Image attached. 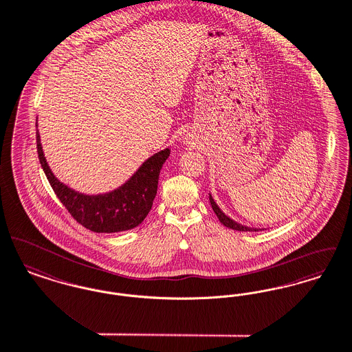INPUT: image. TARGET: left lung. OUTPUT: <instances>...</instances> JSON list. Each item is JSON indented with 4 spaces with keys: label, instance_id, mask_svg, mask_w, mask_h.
Instances as JSON below:
<instances>
[{
    "label": "left lung",
    "instance_id": "8db88e82",
    "mask_svg": "<svg viewBox=\"0 0 352 352\" xmlns=\"http://www.w3.org/2000/svg\"><path fill=\"white\" fill-rule=\"evenodd\" d=\"M209 201H210L213 212L216 213L217 219L220 220V222H221L223 226H226V228H229V229H233V230H239V232H258V230H263V229H259V228H250V226L242 225L240 222L234 221L233 219H230L229 216H226V214L222 212L221 209H220V206L217 205V203L214 201V199L212 197L210 193H209Z\"/></svg>",
    "mask_w": 352,
    "mask_h": 352
}]
</instances>
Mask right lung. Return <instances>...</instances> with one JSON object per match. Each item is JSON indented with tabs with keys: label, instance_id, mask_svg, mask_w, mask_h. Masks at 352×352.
<instances>
[{
	"label": "right lung",
	"instance_id": "obj_1",
	"mask_svg": "<svg viewBox=\"0 0 352 352\" xmlns=\"http://www.w3.org/2000/svg\"><path fill=\"white\" fill-rule=\"evenodd\" d=\"M36 135L41 167L60 203L80 225L95 233H116L136 228L147 217L157 193L160 169L170 149L149 156L124 184L106 193L86 195L56 179L45 157L39 131Z\"/></svg>",
	"mask_w": 352,
	"mask_h": 352
}]
</instances>
